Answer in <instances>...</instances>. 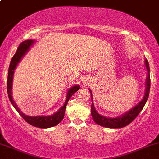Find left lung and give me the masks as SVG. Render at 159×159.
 I'll list each match as a JSON object with an SVG mask.
<instances>
[{
  "instance_id": "obj_1",
  "label": "left lung",
  "mask_w": 159,
  "mask_h": 159,
  "mask_svg": "<svg viewBox=\"0 0 159 159\" xmlns=\"http://www.w3.org/2000/svg\"><path fill=\"white\" fill-rule=\"evenodd\" d=\"M145 65H146V70H147V77H146V92H145V96L143 99L137 104V106L132 108L130 111H127L122 116L117 117V118H108V117L101 116L97 111H96L95 107L93 106V102H92L91 105V116L93 118V121L102 127L109 128H121L127 126L130 123H131L136 118V117L139 115V113L143 109L145 104L147 101L148 97L149 95V90H150V70H149V66L148 60H145ZM90 90V94H91V100L93 99V96H92L91 90ZM93 101V100H92Z\"/></svg>"
}]
</instances>
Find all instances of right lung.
Wrapping results in <instances>:
<instances>
[{"mask_svg":"<svg viewBox=\"0 0 159 159\" xmlns=\"http://www.w3.org/2000/svg\"><path fill=\"white\" fill-rule=\"evenodd\" d=\"M34 41L32 40H28V41H25L22 43H20L18 49H17L16 52L14 54V56L12 58L11 62H10V66H9V71H8V76H7V93L9 99H10V102H11L12 105L15 108L16 110L19 112L24 120L29 124H30L32 126L36 127V128H52V127L56 126L58 125L62 120L63 119L64 116H65V111L66 106H67L68 102H69V99L71 98V96L73 95L77 90L80 89L79 85H75L71 88H69V90L67 92V97H66V101L64 102V105L59 109L58 111L54 113L52 116H28L22 113L19 109L18 106L15 103L14 100L12 98V85H13V75H14V70L16 68L17 65L20 60H22V57L29 51L30 49L31 45L34 43Z\"/></svg>","mask_w":159,"mask_h":159,"instance_id":"right-lung-1","label":"right lung"}]
</instances>
